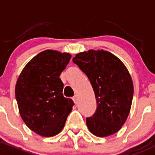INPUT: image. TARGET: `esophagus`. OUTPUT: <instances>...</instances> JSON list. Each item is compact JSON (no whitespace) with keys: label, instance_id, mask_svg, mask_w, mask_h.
<instances>
[{"label":"esophagus","instance_id":"1","mask_svg":"<svg viewBox=\"0 0 155 155\" xmlns=\"http://www.w3.org/2000/svg\"><path fill=\"white\" fill-rule=\"evenodd\" d=\"M72 99H73V101H74V104H77L78 102V95H74V96L73 97Z\"/></svg>","mask_w":155,"mask_h":155}]
</instances>
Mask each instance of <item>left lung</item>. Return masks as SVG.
Wrapping results in <instances>:
<instances>
[{
	"instance_id": "left-lung-1",
	"label": "left lung",
	"mask_w": 155,
	"mask_h": 155,
	"mask_svg": "<svg viewBox=\"0 0 155 155\" xmlns=\"http://www.w3.org/2000/svg\"><path fill=\"white\" fill-rule=\"evenodd\" d=\"M72 61L88 77L96 98L95 113L87 118L89 130L99 137L119 131L130 113L134 95L127 68L118 57L104 50L81 52Z\"/></svg>"
}]
</instances>
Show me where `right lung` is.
Returning <instances> with one entry per match:
<instances>
[{
  "label": "right lung",
  "instance_id": "1",
  "mask_svg": "<svg viewBox=\"0 0 155 155\" xmlns=\"http://www.w3.org/2000/svg\"><path fill=\"white\" fill-rule=\"evenodd\" d=\"M71 57L68 53L44 51L30 60L18 78L15 92L21 117L40 136L58 134L74 104L63 96L60 78Z\"/></svg>",
  "mask_w": 155,
  "mask_h": 155
}]
</instances>
